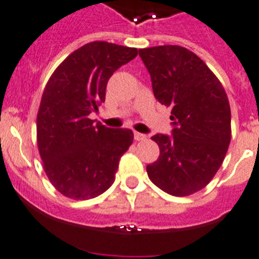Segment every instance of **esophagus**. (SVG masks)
I'll use <instances>...</instances> for the list:
<instances>
[{
  "mask_svg": "<svg viewBox=\"0 0 259 259\" xmlns=\"http://www.w3.org/2000/svg\"><path fill=\"white\" fill-rule=\"evenodd\" d=\"M147 137L144 134H142V133H138V132H134V139L135 141H144Z\"/></svg>",
  "mask_w": 259,
  "mask_h": 259,
  "instance_id": "esophagus-1",
  "label": "esophagus"
}]
</instances>
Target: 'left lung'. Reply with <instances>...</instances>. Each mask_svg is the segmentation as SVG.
Here are the masks:
<instances>
[{"label": "left lung", "instance_id": "left-lung-1", "mask_svg": "<svg viewBox=\"0 0 259 259\" xmlns=\"http://www.w3.org/2000/svg\"><path fill=\"white\" fill-rule=\"evenodd\" d=\"M155 98L171 108L173 137L153 135L160 156L147 165L153 185L173 196H188L213 179L231 142V109L221 81L188 49H141Z\"/></svg>", "mask_w": 259, "mask_h": 259}]
</instances>
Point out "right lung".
<instances>
[{
    "label": "right lung",
    "mask_w": 259,
    "mask_h": 259,
    "mask_svg": "<svg viewBox=\"0 0 259 259\" xmlns=\"http://www.w3.org/2000/svg\"><path fill=\"white\" fill-rule=\"evenodd\" d=\"M137 55L135 48L86 44L63 60L46 83L37 113V144L49 181L66 197L93 199L115 182L134 134L94 125L89 115L106 99L113 72Z\"/></svg>",
    "instance_id": "right-lung-1"
}]
</instances>
